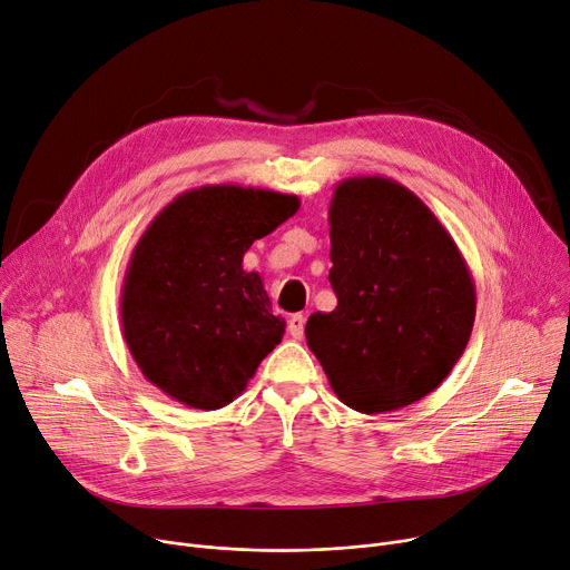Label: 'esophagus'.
Wrapping results in <instances>:
<instances>
[{"instance_id":"34e87169","label":"esophagus","mask_w":570,"mask_h":570,"mask_svg":"<svg viewBox=\"0 0 570 570\" xmlns=\"http://www.w3.org/2000/svg\"><path fill=\"white\" fill-rule=\"evenodd\" d=\"M303 328H305V317L298 313V315H292L287 320V333L294 337V340H301L303 337Z\"/></svg>"}]
</instances>
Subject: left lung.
Segmentation results:
<instances>
[{
    "label": "left lung",
    "instance_id": "1",
    "mask_svg": "<svg viewBox=\"0 0 570 570\" xmlns=\"http://www.w3.org/2000/svg\"><path fill=\"white\" fill-rule=\"evenodd\" d=\"M333 313L305 340L337 400L358 413L404 409L443 383L474 324L465 259L435 214L381 175L342 180L328 207Z\"/></svg>",
    "mask_w": 570,
    "mask_h": 570
}]
</instances>
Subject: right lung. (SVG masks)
I'll list each match as a JSON object with an SVG mask.
<instances>
[{"label": "right lung", "mask_w": 570, "mask_h": 570, "mask_svg": "<svg viewBox=\"0 0 570 570\" xmlns=\"http://www.w3.org/2000/svg\"><path fill=\"white\" fill-rule=\"evenodd\" d=\"M298 198L272 189L205 185L175 196L137 242L120 289L129 354L164 395L200 411L239 397L283 340L285 320L242 259Z\"/></svg>", "instance_id": "right-lung-1"}]
</instances>
